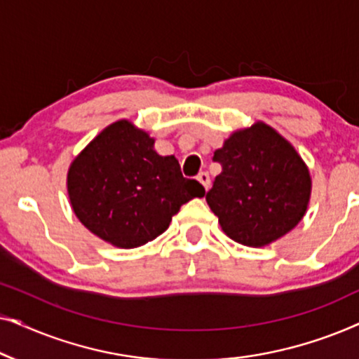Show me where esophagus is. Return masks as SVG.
Returning a JSON list of instances; mask_svg holds the SVG:
<instances>
[{
    "label": "esophagus",
    "instance_id": "esophagus-1",
    "mask_svg": "<svg viewBox=\"0 0 359 359\" xmlns=\"http://www.w3.org/2000/svg\"><path fill=\"white\" fill-rule=\"evenodd\" d=\"M198 180H199V183L204 186L205 191L210 188V178H209V175L205 173V171H201V173L198 175Z\"/></svg>",
    "mask_w": 359,
    "mask_h": 359
}]
</instances>
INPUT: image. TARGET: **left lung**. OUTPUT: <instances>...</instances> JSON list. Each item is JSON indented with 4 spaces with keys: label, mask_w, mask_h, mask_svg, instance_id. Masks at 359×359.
<instances>
[{
    "label": "left lung",
    "mask_w": 359,
    "mask_h": 359,
    "mask_svg": "<svg viewBox=\"0 0 359 359\" xmlns=\"http://www.w3.org/2000/svg\"><path fill=\"white\" fill-rule=\"evenodd\" d=\"M212 160L222 166V173L205 201L235 242L263 247L304 217L311 175L292 145L269 126L258 122L235 132Z\"/></svg>",
    "instance_id": "1"
}]
</instances>
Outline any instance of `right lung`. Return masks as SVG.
<instances>
[{
    "instance_id": "obj_1",
    "label": "right lung",
    "mask_w": 359,
    "mask_h": 359,
    "mask_svg": "<svg viewBox=\"0 0 359 359\" xmlns=\"http://www.w3.org/2000/svg\"><path fill=\"white\" fill-rule=\"evenodd\" d=\"M68 194L81 224L121 248H135L168 229L171 217L204 186L184 178L173 155L154 150V139L119 121L101 132L68 171Z\"/></svg>"
}]
</instances>
